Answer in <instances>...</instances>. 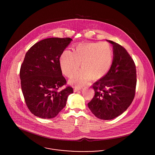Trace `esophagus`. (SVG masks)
Masks as SVG:
<instances>
[{
  "instance_id": "34e87169",
  "label": "esophagus",
  "mask_w": 155,
  "mask_h": 155,
  "mask_svg": "<svg viewBox=\"0 0 155 155\" xmlns=\"http://www.w3.org/2000/svg\"><path fill=\"white\" fill-rule=\"evenodd\" d=\"M82 89V87H75L74 89V92H77V91H78L79 90H81Z\"/></svg>"
}]
</instances>
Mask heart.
<instances>
[{
  "instance_id": "obj_1",
  "label": "heart",
  "mask_w": 155,
  "mask_h": 155,
  "mask_svg": "<svg viewBox=\"0 0 155 155\" xmlns=\"http://www.w3.org/2000/svg\"><path fill=\"white\" fill-rule=\"evenodd\" d=\"M113 50L107 42H92L78 45L74 52L65 50L61 55L60 64L63 73L68 77L74 74L70 82L78 86L87 84L92 78L98 79L105 76L110 68Z\"/></svg>"
}]
</instances>
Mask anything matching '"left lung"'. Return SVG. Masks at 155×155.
I'll list each match as a JSON object with an SVG mask.
<instances>
[{"mask_svg": "<svg viewBox=\"0 0 155 155\" xmlns=\"http://www.w3.org/2000/svg\"><path fill=\"white\" fill-rule=\"evenodd\" d=\"M113 45V59L107 74L95 82V95L88 103L89 109L98 119H113L126 110L134 98L137 84L135 63L121 45Z\"/></svg>", "mask_w": 155, "mask_h": 155, "instance_id": "left-lung-1", "label": "left lung"}]
</instances>
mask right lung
Listing matches in <instances>:
<instances>
[{"label":"right lung","instance_id":"obj_1","mask_svg":"<svg viewBox=\"0 0 155 155\" xmlns=\"http://www.w3.org/2000/svg\"><path fill=\"white\" fill-rule=\"evenodd\" d=\"M72 39L52 38L42 40L26 52L20 76L26 105L35 116L42 119L55 117L66 106L73 92L62 74L60 58Z\"/></svg>","mask_w":155,"mask_h":155}]
</instances>
